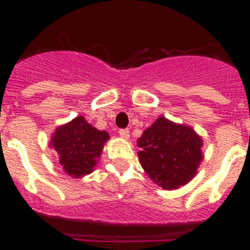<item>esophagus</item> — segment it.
Wrapping results in <instances>:
<instances>
[{"mask_svg":"<svg viewBox=\"0 0 250 250\" xmlns=\"http://www.w3.org/2000/svg\"><path fill=\"white\" fill-rule=\"evenodd\" d=\"M119 134H120L121 138H124V139H129V136H130L129 129H120L119 130Z\"/></svg>","mask_w":250,"mask_h":250,"instance_id":"34e87169","label":"esophagus"}]
</instances>
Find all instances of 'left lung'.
Masks as SVG:
<instances>
[{
    "label": "left lung",
    "instance_id": "8db88e82",
    "mask_svg": "<svg viewBox=\"0 0 250 250\" xmlns=\"http://www.w3.org/2000/svg\"><path fill=\"white\" fill-rule=\"evenodd\" d=\"M139 160L152 182L163 189L189 183L203 160L200 136L191 127L159 118L138 140Z\"/></svg>",
    "mask_w": 250,
    "mask_h": 250
}]
</instances>
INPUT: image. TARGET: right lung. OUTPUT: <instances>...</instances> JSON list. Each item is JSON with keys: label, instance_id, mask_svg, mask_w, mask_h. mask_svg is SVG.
I'll return each instance as SVG.
<instances>
[{"label": "right lung", "instance_id": "add662e5", "mask_svg": "<svg viewBox=\"0 0 250 250\" xmlns=\"http://www.w3.org/2000/svg\"><path fill=\"white\" fill-rule=\"evenodd\" d=\"M107 139V132L95 129L83 116H77L56 129L51 146L59 152L60 164L66 173L81 178L92 173Z\"/></svg>", "mask_w": 250, "mask_h": 250}]
</instances>
